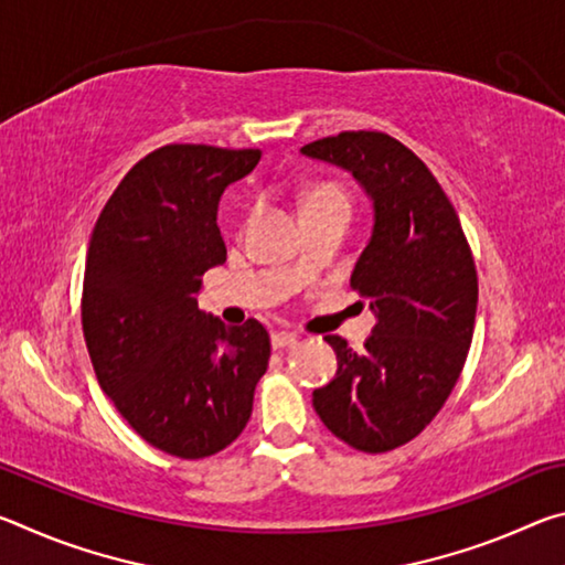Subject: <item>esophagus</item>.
Instances as JSON below:
<instances>
[{
	"mask_svg": "<svg viewBox=\"0 0 565 565\" xmlns=\"http://www.w3.org/2000/svg\"><path fill=\"white\" fill-rule=\"evenodd\" d=\"M299 339L294 337V333H286V331H274L271 333V347L274 349H294Z\"/></svg>",
	"mask_w": 565,
	"mask_h": 565,
	"instance_id": "34e87169",
	"label": "esophagus"
}]
</instances>
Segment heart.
<instances>
[{
	"label": "heart",
	"instance_id": "obj_1",
	"mask_svg": "<svg viewBox=\"0 0 565 565\" xmlns=\"http://www.w3.org/2000/svg\"><path fill=\"white\" fill-rule=\"evenodd\" d=\"M323 209H343L349 212L347 191L337 184H313L301 194V216L311 212H323Z\"/></svg>",
	"mask_w": 565,
	"mask_h": 565
}]
</instances>
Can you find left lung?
<instances>
[{
    "label": "left lung",
    "instance_id": "1",
    "mask_svg": "<svg viewBox=\"0 0 565 565\" xmlns=\"http://www.w3.org/2000/svg\"><path fill=\"white\" fill-rule=\"evenodd\" d=\"M301 151L349 169L376 212L351 274L376 327L361 353L347 339L323 337L339 371L313 391V408L356 451H394L431 424L463 371L478 303L471 246L441 184L398 139L341 131Z\"/></svg>",
    "mask_w": 565,
    "mask_h": 565
}]
</instances>
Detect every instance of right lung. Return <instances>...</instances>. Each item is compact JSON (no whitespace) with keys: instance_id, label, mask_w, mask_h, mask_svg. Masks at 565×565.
Listing matches in <instances>:
<instances>
[{"instance_id":"1","label":"right lung","mask_w":565,"mask_h":565,"mask_svg":"<svg viewBox=\"0 0 565 565\" xmlns=\"http://www.w3.org/2000/svg\"><path fill=\"white\" fill-rule=\"evenodd\" d=\"M259 159L159 147L119 181L89 238L82 329L94 374L134 431L186 461L236 441L269 366L259 321L226 327L196 306L204 271L226 262L218 199Z\"/></svg>"}]
</instances>
